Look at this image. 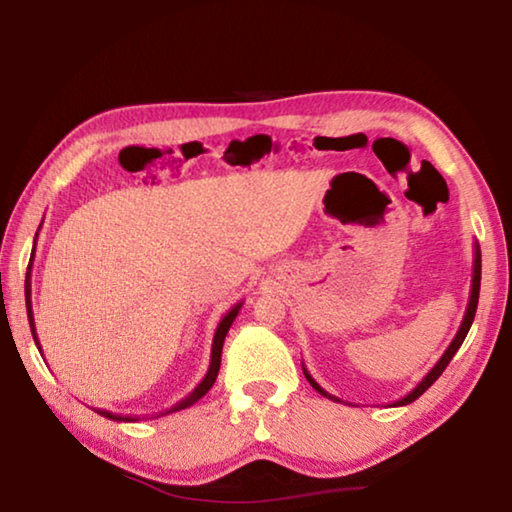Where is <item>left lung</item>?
<instances>
[{
	"label": "left lung",
	"mask_w": 512,
	"mask_h": 512,
	"mask_svg": "<svg viewBox=\"0 0 512 512\" xmlns=\"http://www.w3.org/2000/svg\"><path fill=\"white\" fill-rule=\"evenodd\" d=\"M479 289H481V248H479V241H474V262H472V289H470V300H467V309H465V316H463V323H461V327H458V332H456V336H454V341L449 343V348L445 350V354L443 357L438 359V363L436 366H433L427 375L422 377V381L418 386L413 388L411 393H406L402 400H397V402H393V406H406V404H411V402H415L418 400V397L427 391V388L433 384V381H436L440 375H443V370L449 366V361H452V357L454 354L458 352V348H461L463 345V341H465V336H467V332H470V327H472V320H474V314H476V305H479ZM302 372H305V377H307V381L311 386L316 388V393H320L323 397H327V400H332V402H341L339 397H334V395H329L323 386L318 384V381L309 375V370L302 366Z\"/></svg>",
	"instance_id": "obj_1"
}]
</instances>
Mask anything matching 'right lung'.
I'll list each match as a JSON object with an SVG mask.
<instances>
[{
	"mask_svg": "<svg viewBox=\"0 0 512 512\" xmlns=\"http://www.w3.org/2000/svg\"><path fill=\"white\" fill-rule=\"evenodd\" d=\"M42 225V223H40ZM40 230V228H38ZM36 241H38V232H36V239H33V250H31V259H29V268H27V280H24V298H27V316H29V325H31V334H33V341H36L38 350L40 348V341H38V334H36V320H33V305H31V266H33V255H36ZM244 302H237L235 307H232L228 314L221 318V323L216 325V332H214V341H212V357H210V368H207V375L203 377L201 384H198L192 393H189L185 400H180L178 404H173L171 409L167 411H160L155 413V418H162V415H169V413H176V411H183L187 406H192L194 402L201 400V397L210 391L212 384L216 381V375H219V368H221V350H223V341H225V334H228L230 325L235 323V318L239 314V309ZM99 415L108 420H115V422H137L140 418H133V415H119V413H112L106 409H94Z\"/></svg>",
	"mask_w": 512,
	"mask_h": 512,
	"instance_id": "add662e5",
	"label": "right lung"
}]
</instances>
